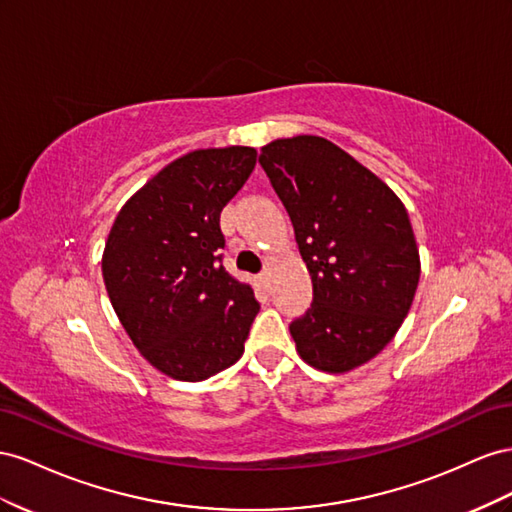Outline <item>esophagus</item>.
<instances>
[{
    "instance_id": "obj_1",
    "label": "esophagus",
    "mask_w": 512,
    "mask_h": 512,
    "mask_svg": "<svg viewBox=\"0 0 512 512\" xmlns=\"http://www.w3.org/2000/svg\"><path fill=\"white\" fill-rule=\"evenodd\" d=\"M257 281H259L261 287L270 291V289H272V272H270V270H264V272H261V274L257 276Z\"/></svg>"
}]
</instances>
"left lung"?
<instances>
[{
	"label": "left lung",
	"mask_w": 512,
	"mask_h": 512,
	"mask_svg": "<svg viewBox=\"0 0 512 512\" xmlns=\"http://www.w3.org/2000/svg\"><path fill=\"white\" fill-rule=\"evenodd\" d=\"M259 163L313 281L311 309L289 326L298 356L326 373L358 369L394 339L414 302L420 255L403 201L324 137L274 139Z\"/></svg>",
	"instance_id": "1"
}]
</instances>
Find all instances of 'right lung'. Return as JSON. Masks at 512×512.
I'll return each instance as SVG.
<instances>
[{
    "label": "right lung",
    "instance_id": "obj_1",
    "mask_svg": "<svg viewBox=\"0 0 512 512\" xmlns=\"http://www.w3.org/2000/svg\"><path fill=\"white\" fill-rule=\"evenodd\" d=\"M246 145L175 158L130 197L109 231L102 279L126 334L154 369L201 382L231 367L259 302L223 268L221 212L253 173Z\"/></svg>",
    "mask_w": 512,
    "mask_h": 512
}]
</instances>
